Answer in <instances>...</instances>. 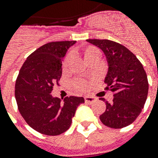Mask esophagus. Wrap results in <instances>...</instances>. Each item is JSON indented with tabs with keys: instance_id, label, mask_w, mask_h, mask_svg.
<instances>
[{
	"instance_id": "esophagus-1",
	"label": "esophagus",
	"mask_w": 158,
	"mask_h": 158,
	"mask_svg": "<svg viewBox=\"0 0 158 158\" xmlns=\"http://www.w3.org/2000/svg\"><path fill=\"white\" fill-rule=\"evenodd\" d=\"M85 101L87 103H92L96 101V98H93V97H90V96H86V97H85Z\"/></svg>"
}]
</instances>
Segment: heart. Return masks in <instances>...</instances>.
Here are the masks:
<instances>
[{
	"instance_id": "heart-1",
	"label": "heart",
	"mask_w": 158,
	"mask_h": 158,
	"mask_svg": "<svg viewBox=\"0 0 158 158\" xmlns=\"http://www.w3.org/2000/svg\"><path fill=\"white\" fill-rule=\"evenodd\" d=\"M92 56H100V52L99 50L96 48H88L85 52V58L92 57ZM73 57V53H69L68 56H66L65 60H64V67H68L69 61L71 60ZM72 86L73 88L78 91V92H84L85 90H88L89 88V82L83 79H75L72 81Z\"/></svg>"
}]
</instances>
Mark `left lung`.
<instances>
[{"label": "left lung", "instance_id": "left-lung-1", "mask_svg": "<svg viewBox=\"0 0 158 158\" xmlns=\"http://www.w3.org/2000/svg\"><path fill=\"white\" fill-rule=\"evenodd\" d=\"M105 54L109 72L104 90L113 92V101H105L106 110L99 118L103 125L122 128L139 115L148 95L149 84L143 65L136 56L119 43L108 39H87Z\"/></svg>", "mask_w": 158, "mask_h": 158}]
</instances>
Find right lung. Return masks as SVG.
I'll use <instances>...</instances> for the list:
<instances>
[{
    "instance_id": "obj_1",
    "label": "right lung",
    "mask_w": 158,
    "mask_h": 158,
    "mask_svg": "<svg viewBox=\"0 0 158 158\" xmlns=\"http://www.w3.org/2000/svg\"><path fill=\"white\" fill-rule=\"evenodd\" d=\"M76 41L50 42L31 53L19 70L15 83L18 110L28 125L45 135L66 132L83 98L67 97L63 102L51 91L61 78L62 58Z\"/></svg>"
}]
</instances>
